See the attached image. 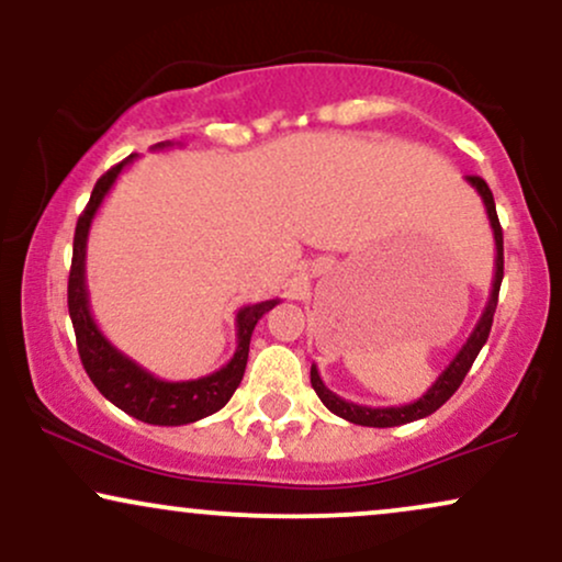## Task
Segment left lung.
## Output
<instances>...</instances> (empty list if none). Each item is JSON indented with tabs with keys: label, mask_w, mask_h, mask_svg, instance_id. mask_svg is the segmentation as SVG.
Here are the masks:
<instances>
[{
	"label": "left lung",
	"mask_w": 562,
	"mask_h": 562,
	"mask_svg": "<svg viewBox=\"0 0 562 562\" xmlns=\"http://www.w3.org/2000/svg\"><path fill=\"white\" fill-rule=\"evenodd\" d=\"M467 181L472 183L474 189H477V194L482 196V202H485V210H487V220H490V228H493V238H495V277H493V290H490V297H487V305L485 311H482L477 326H474V331L470 334V339H467L464 345H461V350L457 352V358L451 360L449 366H446V371L438 375L436 383L425 392L420 400L409 402V404H400V407H363V404H355V402H347L342 396H337L329 389L324 386L322 375H318V368L311 366V386H314V392L318 394V400L324 402V407L334 412L337 417H342L347 423H355V425H366V428H394V425H404V423H415V420H423V417H428L436 412L438 407H443L446 402L451 400L453 392L461 386V381H464V375L470 373V368L474 363V358H477L482 345L487 342L490 337V329H493V316H495V305H498V293H501V282H503V231H501V223H498V212H495V199H493V191L485 181L480 179V176H467Z\"/></svg>",
	"instance_id": "8db88e82"
}]
</instances>
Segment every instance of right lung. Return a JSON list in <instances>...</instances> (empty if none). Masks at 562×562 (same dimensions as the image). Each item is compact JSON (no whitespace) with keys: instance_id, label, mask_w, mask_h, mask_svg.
Here are the masks:
<instances>
[{"instance_id":"right-lung-1","label":"right lung","mask_w":562,"mask_h":562,"mask_svg":"<svg viewBox=\"0 0 562 562\" xmlns=\"http://www.w3.org/2000/svg\"><path fill=\"white\" fill-rule=\"evenodd\" d=\"M170 147V142H158L153 150H162ZM137 155L113 166L111 170L98 179L95 189H92L90 202L85 212L77 220L75 228V248H72V269H69V288H67V303H69V318H72L77 350H80V360L88 371L90 381L111 404L124 409L126 415L137 417L142 423L150 425H189L202 420V417L215 415L223 409L233 392L238 389L240 379H244L246 360H248V345H251L254 326L267 311H272L280 301H261L254 305H244L236 314V352L220 371L202 375V379L191 381H162L153 375L147 368L134 363L126 358L122 350H116L103 331L98 329L95 318L90 314V297H88V282H85V257H88V233L95 217L98 207L103 204L105 194H109L113 183H116L119 173L130 166Z\"/></svg>"}]
</instances>
